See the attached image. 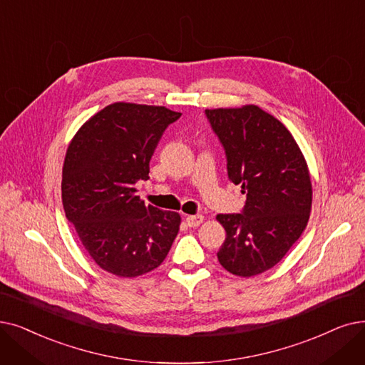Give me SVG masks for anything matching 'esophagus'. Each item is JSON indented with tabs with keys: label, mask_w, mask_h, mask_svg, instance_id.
Wrapping results in <instances>:
<instances>
[{
	"label": "esophagus",
	"mask_w": 365,
	"mask_h": 365,
	"mask_svg": "<svg viewBox=\"0 0 365 365\" xmlns=\"http://www.w3.org/2000/svg\"><path fill=\"white\" fill-rule=\"evenodd\" d=\"M202 220H204V216H201V215H191V216H187V217H186L187 225L191 227V228H197V227H200V225L202 224Z\"/></svg>",
	"instance_id": "obj_1"
}]
</instances>
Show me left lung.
Returning <instances> with one entry per match:
<instances>
[{
    "instance_id": "left-lung-1",
    "label": "left lung",
    "mask_w": 365,
    "mask_h": 365,
    "mask_svg": "<svg viewBox=\"0 0 365 365\" xmlns=\"http://www.w3.org/2000/svg\"><path fill=\"white\" fill-rule=\"evenodd\" d=\"M227 153L228 178L242 185V213L217 215L227 239L217 259L252 277L274 267L307 227L312 182L304 155L279 119L255 104L205 110Z\"/></svg>"
}]
</instances>
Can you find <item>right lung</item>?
I'll return each mask as SVG.
<instances>
[{"label":"right lung","mask_w":365,"mask_h":365,"mask_svg":"<svg viewBox=\"0 0 365 365\" xmlns=\"http://www.w3.org/2000/svg\"><path fill=\"white\" fill-rule=\"evenodd\" d=\"M182 113L164 106L113 103L70 141L62 167V205L89 257L118 277L146 274L165 259L180 215L146 205L135 192L150 158Z\"/></svg>","instance_id":"right-lung-1"}]
</instances>
